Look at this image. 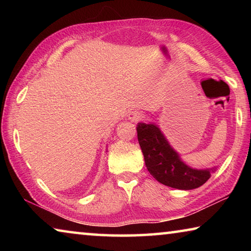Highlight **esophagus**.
Returning a JSON list of instances; mask_svg holds the SVG:
<instances>
[{
	"mask_svg": "<svg viewBox=\"0 0 251 251\" xmlns=\"http://www.w3.org/2000/svg\"><path fill=\"white\" fill-rule=\"evenodd\" d=\"M128 118H129L130 121H133V122L139 121V120H142V118H143V114L137 112V110H134V112H129Z\"/></svg>",
	"mask_w": 251,
	"mask_h": 251,
	"instance_id": "obj_1",
	"label": "esophagus"
}]
</instances>
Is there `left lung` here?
<instances>
[{
	"mask_svg": "<svg viewBox=\"0 0 251 251\" xmlns=\"http://www.w3.org/2000/svg\"><path fill=\"white\" fill-rule=\"evenodd\" d=\"M136 129L148 172L160 184L177 189H195L205 184L215 171L187 166L155 124L138 123Z\"/></svg>",
	"mask_w": 251,
	"mask_h": 251,
	"instance_id": "1",
	"label": "left lung"
}]
</instances>
